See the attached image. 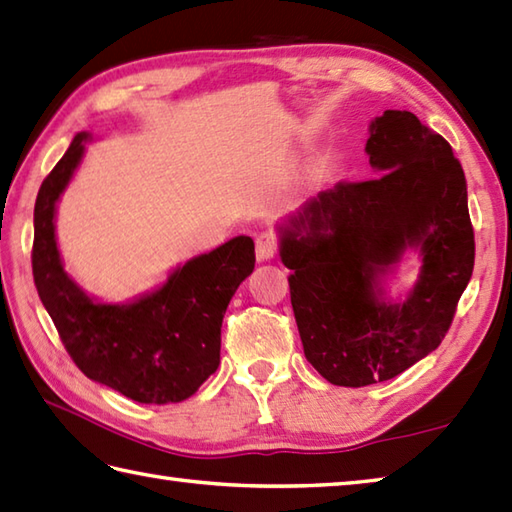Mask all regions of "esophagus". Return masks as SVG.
<instances>
[{"mask_svg": "<svg viewBox=\"0 0 512 512\" xmlns=\"http://www.w3.org/2000/svg\"><path fill=\"white\" fill-rule=\"evenodd\" d=\"M255 253L259 262H264V259H270L277 253V235L270 233V230H264V233H259L255 237Z\"/></svg>", "mask_w": 512, "mask_h": 512, "instance_id": "obj_1", "label": "esophagus"}]
</instances>
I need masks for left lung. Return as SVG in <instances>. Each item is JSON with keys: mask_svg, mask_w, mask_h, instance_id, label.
Masks as SVG:
<instances>
[{"mask_svg": "<svg viewBox=\"0 0 512 512\" xmlns=\"http://www.w3.org/2000/svg\"><path fill=\"white\" fill-rule=\"evenodd\" d=\"M377 175L339 182L282 228L304 355L335 386L386 382L442 344L475 266L466 177L453 148L408 110L370 124ZM423 275L404 305L378 297V282L408 247Z\"/></svg>", "mask_w": 512, "mask_h": 512, "instance_id": "1", "label": "left lung"}]
</instances>
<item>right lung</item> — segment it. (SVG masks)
<instances>
[{
    "mask_svg": "<svg viewBox=\"0 0 512 512\" xmlns=\"http://www.w3.org/2000/svg\"><path fill=\"white\" fill-rule=\"evenodd\" d=\"M86 133L42 182L35 202L33 277L39 299L77 368L139 404H175L197 393L219 366L222 319L253 273L255 244L235 237L177 268L133 304H97L66 275L55 242V204L82 162Z\"/></svg>",
    "mask_w": 512,
    "mask_h": 512,
    "instance_id": "obj_1",
    "label": "right lung"
}]
</instances>
